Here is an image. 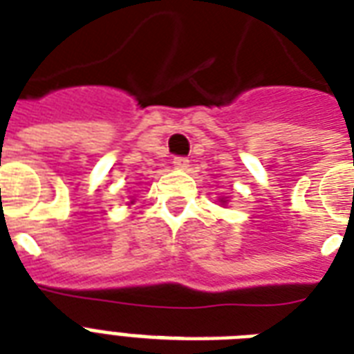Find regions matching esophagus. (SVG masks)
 Instances as JSON below:
<instances>
[{"instance_id":"obj_1","label":"esophagus","mask_w":354,"mask_h":354,"mask_svg":"<svg viewBox=\"0 0 354 354\" xmlns=\"http://www.w3.org/2000/svg\"><path fill=\"white\" fill-rule=\"evenodd\" d=\"M174 166L177 169H186V168H188V158H186V157H175L174 158Z\"/></svg>"}]
</instances>
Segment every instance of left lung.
Wrapping results in <instances>:
<instances>
[{
  "label": "left lung",
  "mask_w": 354,
  "mask_h": 354,
  "mask_svg": "<svg viewBox=\"0 0 354 354\" xmlns=\"http://www.w3.org/2000/svg\"><path fill=\"white\" fill-rule=\"evenodd\" d=\"M220 203H223V205H225V203H227V199H225V197H221V199H220Z\"/></svg>",
  "instance_id": "obj_1"
}]
</instances>
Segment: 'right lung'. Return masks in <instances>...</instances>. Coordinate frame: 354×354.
Instances as JSON below:
<instances>
[{
  "label": "right lung",
  "mask_w": 354,
  "mask_h": 354,
  "mask_svg": "<svg viewBox=\"0 0 354 354\" xmlns=\"http://www.w3.org/2000/svg\"><path fill=\"white\" fill-rule=\"evenodd\" d=\"M131 203H133V201H131Z\"/></svg>",
  "instance_id": "add662e5"
}]
</instances>
